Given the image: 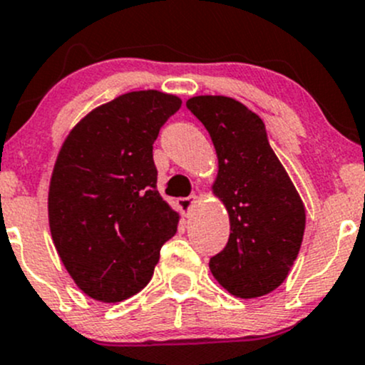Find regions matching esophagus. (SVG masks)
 Returning <instances> with one entry per match:
<instances>
[{
    "label": "esophagus",
    "mask_w": 365,
    "mask_h": 365,
    "mask_svg": "<svg viewBox=\"0 0 365 365\" xmlns=\"http://www.w3.org/2000/svg\"><path fill=\"white\" fill-rule=\"evenodd\" d=\"M197 202V197L195 195H191V197H184V198H178V207L182 210L184 214H187L193 207V204Z\"/></svg>",
    "instance_id": "obj_1"
}]
</instances>
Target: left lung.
<instances>
[{
  "label": "left lung",
  "instance_id": "8db88e82",
  "mask_svg": "<svg viewBox=\"0 0 365 365\" xmlns=\"http://www.w3.org/2000/svg\"><path fill=\"white\" fill-rule=\"evenodd\" d=\"M186 107L212 138V191L228 210L230 237L209 269L228 294L255 299L287 279L302 244L306 209L255 112L228 96H193Z\"/></svg>",
  "mask_w": 365,
  "mask_h": 365
}]
</instances>
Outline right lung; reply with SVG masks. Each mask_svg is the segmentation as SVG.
<instances>
[{
	"label": "right lung",
	"instance_id": "right-lung-1",
	"mask_svg": "<svg viewBox=\"0 0 365 365\" xmlns=\"http://www.w3.org/2000/svg\"><path fill=\"white\" fill-rule=\"evenodd\" d=\"M167 93L131 91L73 126L48 187V227L63 265L91 299L121 302L151 281L179 214L160 197L153 144L181 108Z\"/></svg>",
	"mask_w": 365,
	"mask_h": 365
}]
</instances>
